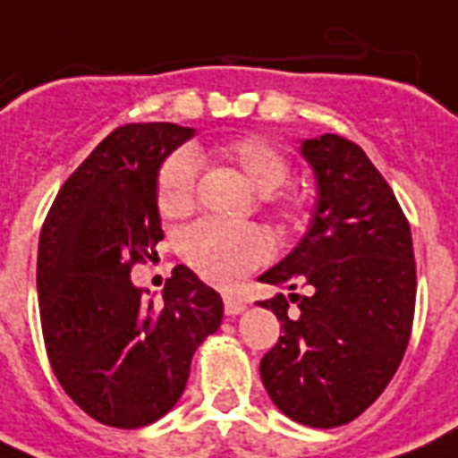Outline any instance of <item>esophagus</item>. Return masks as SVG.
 Instances as JSON below:
<instances>
[{
    "label": "esophagus",
    "mask_w": 458,
    "mask_h": 458,
    "mask_svg": "<svg viewBox=\"0 0 458 458\" xmlns=\"http://www.w3.org/2000/svg\"><path fill=\"white\" fill-rule=\"evenodd\" d=\"M223 304H225V313L228 316H237V313H242L247 309V301L235 297V294H223Z\"/></svg>",
    "instance_id": "esophagus-1"
}]
</instances>
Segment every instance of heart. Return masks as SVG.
I'll return each instance as SVG.
<instances>
[{
	"instance_id": "b5f03b06",
	"label": "heart",
	"mask_w": 458,
	"mask_h": 458,
	"mask_svg": "<svg viewBox=\"0 0 458 458\" xmlns=\"http://www.w3.org/2000/svg\"><path fill=\"white\" fill-rule=\"evenodd\" d=\"M225 161L237 165L254 190L266 194L276 214L287 223L300 221L301 208L276 190L290 180V161L271 140L247 135L218 147ZM197 197V158L192 149L180 147L161 161L157 171V204L164 216H185ZM180 257L194 273L214 285L230 287L271 257V242L257 225H233L214 218L194 223L178 237Z\"/></svg>"
}]
</instances>
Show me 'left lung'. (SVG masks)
Segmentation results:
<instances>
[{
	"label": "left lung",
	"mask_w": 458,
	"mask_h": 458,
	"mask_svg": "<svg viewBox=\"0 0 458 458\" xmlns=\"http://www.w3.org/2000/svg\"><path fill=\"white\" fill-rule=\"evenodd\" d=\"M316 175L311 225L261 283L293 290L257 301L283 337L261 359V380L287 419L337 428L376 402L406 352L416 306L411 228L363 149L326 132L301 142ZM301 286L304 295L294 293Z\"/></svg>",
	"instance_id": "obj_1"
}]
</instances>
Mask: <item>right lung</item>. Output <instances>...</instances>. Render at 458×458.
<instances>
[{"instance_id": "add662e5", "label": "right lung", "mask_w": 458, "mask_h": 458, "mask_svg": "<svg viewBox=\"0 0 458 458\" xmlns=\"http://www.w3.org/2000/svg\"><path fill=\"white\" fill-rule=\"evenodd\" d=\"M194 135L175 123L121 125L56 194L39 233L38 297L49 363L66 394L111 428L149 426L185 390L190 363L223 320L221 294L187 266L164 301H142L131 268L164 240L157 171Z\"/></svg>"}]
</instances>
